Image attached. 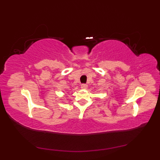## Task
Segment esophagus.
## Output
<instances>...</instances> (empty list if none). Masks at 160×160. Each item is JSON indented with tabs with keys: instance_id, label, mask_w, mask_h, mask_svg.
Returning a JSON list of instances; mask_svg holds the SVG:
<instances>
[{
	"instance_id": "esophagus-1",
	"label": "esophagus",
	"mask_w": 160,
	"mask_h": 160,
	"mask_svg": "<svg viewBox=\"0 0 160 160\" xmlns=\"http://www.w3.org/2000/svg\"><path fill=\"white\" fill-rule=\"evenodd\" d=\"M81 88L87 89L88 88V85H87V84H82V85H81Z\"/></svg>"
}]
</instances>
